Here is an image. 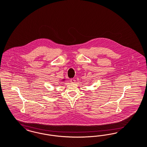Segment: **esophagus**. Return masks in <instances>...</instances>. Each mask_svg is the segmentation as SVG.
<instances>
[{"mask_svg": "<svg viewBox=\"0 0 147 147\" xmlns=\"http://www.w3.org/2000/svg\"><path fill=\"white\" fill-rule=\"evenodd\" d=\"M70 81H71V83H75L76 82V80H75V79H71Z\"/></svg>", "mask_w": 147, "mask_h": 147, "instance_id": "1", "label": "esophagus"}]
</instances>
